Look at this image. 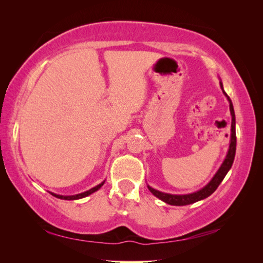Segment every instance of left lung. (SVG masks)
<instances>
[{"instance_id":"left-lung-1","label":"left lung","mask_w":263,"mask_h":263,"mask_svg":"<svg viewBox=\"0 0 263 263\" xmlns=\"http://www.w3.org/2000/svg\"><path fill=\"white\" fill-rule=\"evenodd\" d=\"M220 87L222 92L226 95L227 100L229 101V108H230V114H232V137H230V145H229V149H228V154L226 156V159L222 162V164L220 165L219 170L217 171V173L215 174L214 178L212 179V181L209 183L208 185L205 187H203L202 190L197 191L195 193H191V194H185V195H173V194H168V193H162L159 192V191L148 186L149 191L153 193L155 196H157L158 198H160L161 201L165 202L166 204L170 205H176V206H183V205H189L195 203L197 201L204 200V198L209 197L211 194H213L216 189L218 187V185L221 183V181L224 180L225 176L227 174V172L229 171V169L232 168L234 159H235V154H236V121H235V112H234V106L232 100L227 95V93L222 89V84L220 82Z\"/></svg>"}]
</instances>
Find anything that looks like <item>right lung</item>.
Returning <instances> with one entry per match:
<instances>
[{
    "mask_svg": "<svg viewBox=\"0 0 263 263\" xmlns=\"http://www.w3.org/2000/svg\"><path fill=\"white\" fill-rule=\"evenodd\" d=\"M103 184H104V182H102L101 184H99V185H97L95 187H93V189H91V190H89V191H86V192H83V193H80V194H77V195H71V196H62V195H57V194H54V193H51V195H53V196H55V197H58V198H61V200H79V198H82V197H85V196H87V195H90V194H92L93 192H95V191H98Z\"/></svg>",
    "mask_w": 263,
    "mask_h": 263,
    "instance_id": "add662e5",
    "label": "right lung"
}]
</instances>
